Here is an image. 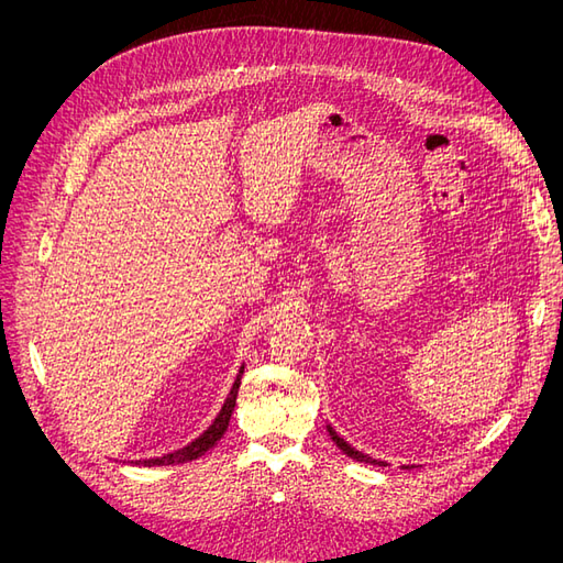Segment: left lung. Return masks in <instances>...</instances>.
Segmentation results:
<instances>
[{
	"instance_id": "8db88e82",
	"label": "left lung",
	"mask_w": 563,
	"mask_h": 563,
	"mask_svg": "<svg viewBox=\"0 0 563 563\" xmlns=\"http://www.w3.org/2000/svg\"><path fill=\"white\" fill-rule=\"evenodd\" d=\"M327 430H329V437L333 439V444L343 451L347 457H352V460H356V463H368V465H378V467H387V463L385 460H376V457H368V455H364L362 451H356V449H352L347 441L343 439V437H338V432L331 428V424H327ZM406 470H411V467H406Z\"/></svg>"
}]
</instances>
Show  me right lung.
Here are the masks:
<instances>
[{"instance_id": "obj_1", "label": "right lung", "mask_w": 563, "mask_h": 563, "mask_svg": "<svg viewBox=\"0 0 563 563\" xmlns=\"http://www.w3.org/2000/svg\"><path fill=\"white\" fill-rule=\"evenodd\" d=\"M242 376H244V366L240 368V373H236V380H234V385L230 389V395H228L223 408H220V413L216 416V420L209 424V428L203 430V434H199L195 441H190V444L174 451V453H166L162 457H150V460H135L133 465H143V467L180 465V463H190V460H197V457H201L203 453H207L209 449H213L218 441H220V437L228 432V424H230L234 404H236V391H240V385H242Z\"/></svg>"}]
</instances>
